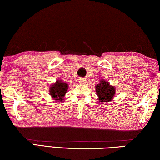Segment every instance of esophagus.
I'll return each mask as SVG.
<instances>
[{"mask_svg":"<svg viewBox=\"0 0 160 160\" xmlns=\"http://www.w3.org/2000/svg\"><path fill=\"white\" fill-rule=\"evenodd\" d=\"M86 79H80V83L84 84V83H86Z\"/></svg>","mask_w":160,"mask_h":160,"instance_id":"34e87169","label":"esophagus"}]
</instances>
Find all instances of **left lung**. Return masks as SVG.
I'll use <instances>...</instances> for the list:
<instances>
[{"instance_id": "1", "label": "left lung", "mask_w": 160, "mask_h": 160, "mask_svg": "<svg viewBox=\"0 0 160 160\" xmlns=\"http://www.w3.org/2000/svg\"><path fill=\"white\" fill-rule=\"evenodd\" d=\"M95 90L99 102L102 103H108L111 102L116 92L115 87L111 86L109 82L105 81L104 79L99 81V83L95 86Z\"/></svg>"}]
</instances>
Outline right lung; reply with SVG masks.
Masks as SVG:
<instances>
[{
  "mask_svg": "<svg viewBox=\"0 0 160 160\" xmlns=\"http://www.w3.org/2000/svg\"><path fill=\"white\" fill-rule=\"evenodd\" d=\"M68 89V84L62 80L56 81L55 83L51 85L49 88V94L53 100L62 101L65 93Z\"/></svg>",
  "mask_w": 160,
  "mask_h": 160,
  "instance_id": "1",
  "label": "right lung"
}]
</instances>
